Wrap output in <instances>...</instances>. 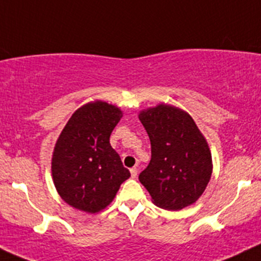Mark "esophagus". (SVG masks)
<instances>
[{
  "instance_id": "obj_1",
  "label": "esophagus",
  "mask_w": 261,
  "mask_h": 261,
  "mask_svg": "<svg viewBox=\"0 0 261 261\" xmlns=\"http://www.w3.org/2000/svg\"><path fill=\"white\" fill-rule=\"evenodd\" d=\"M130 173H131V177H133V178H136V177H138V168H135V167L131 168V169H130Z\"/></svg>"
}]
</instances>
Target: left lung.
I'll list each match as a JSON object with an SVG mask.
<instances>
[{
	"mask_svg": "<svg viewBox=\"0 0 261 261\" xmlns=\"http://www.w3.org/2000/svg\"><path fill=\"white\" fill-rule=\"evenodd\" d=\"M151 144V159L139 175L158 207L178 211L194 203L212 174L211 150L186 111L158 105L139 115Z\"/></svg>",
	"mask_w": 261,
	"mask_h": 261,
	"instance_id": "left-lung-1",
	"label": "left lung"
}]
</instances>
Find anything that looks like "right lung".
Instances as JSON below:
<instances>
[{"instance_id":"add662e5","label":"right lung","mask_w":261,"mask_h":261,"mask_svg":"<svg viewBox=\"0 0 261 261\" xmlns=\"http://www.w3.org/2000/svg\"><path fill=\"white\" fill-rule=\"evenodd\" d=\"M121 117L118 107L94 101L78 109L63 128L53 152L51 174L69 206L88 213L102 211L130 178L110 144Z\"/></svg>"}]
</instances>
